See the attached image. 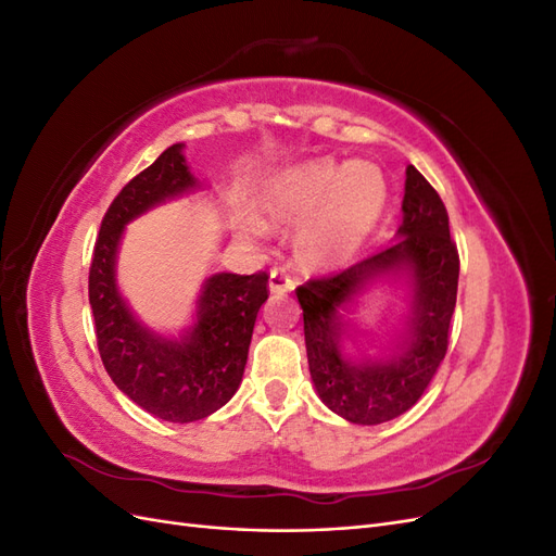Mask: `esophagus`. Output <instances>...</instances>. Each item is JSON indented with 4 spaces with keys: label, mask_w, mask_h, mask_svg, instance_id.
<instances>
[{
    "label": "esophagus",
    "mask_w": 556,
    "mask_h": 556,
    "mask_svg": "<svg viewBox=\"0 0 556 556\" xmlns=\"http://www.w3.org/2000/svg\"><path fill=\"white\" fill-rule=\"evenodd\" d=\"M268 290L271 294H288L294 290V280L282 271V268H274L271 276H268Z\"/></svg>",
    "instance_id": "obj_1"
}]
</instances>
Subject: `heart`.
I'll list each match as a JSON object with an SVG mask.
<instances>
[{"label":"heart","instance_id":"1","mask_svg":"<svg viewBox=\"0 0 556 556\" xmlns=\"http://www.w3.org/2000/svg\"><path fill=\"white\" fill-rule=\"evenodd\" d=\"M387 201V182L371 162L331 160L290 166L268 178L260 208L274 223H294V245L306 264L323 266L350 257L368 239ZM241 231L264 237L266 225L243 215Z\"/></svg>","mask_w":556,"mask_h":556}]
</instances>
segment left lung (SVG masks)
Wrapping results in <instances>:
<instances>
[{
	"label": "left lung",
	"instance_id": "obj_1",
	"mask_svg": "<svg viewBox=\"0 0 556 556\" xmlns=\"http://www.w3.org/2000/svg\"><path fill=\"white\" fill-rule=\"evenodd\" d=\"M394 241L339 274L296 288L304 311L308 368L319 401L352 425H382L410 410L447 352L457 304L459 255L443 201L413 164ZM378 281L407 285V313L378 356L356 345L349 315Z\"/></svg>",
	"mask_w": 556,
	"mask_h": 556
}]
</instances>
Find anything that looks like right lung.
I'll use <instances>...</instances> for the list:
<instances>
[{"label": "right lung", "instance_id": "right-lung-1", "mask_svg": "<svg viewBox=\"0 0 556 556\" xmlns=\"http://www.w3.org/2000/svg\"><path fill=\"white\" fill-rule=\"evenodd\" d=\"M174 143L131 178L109 206L90 266L99 355L117 390L166 422H197L220 410L243 380L255 319L268 299L264 271L213 274L201 285L192 325L166 336L143 325L117 288L125 227L150 208L204 188Z\"/></svg>", "mask_w": 556, "mask_h": 556}]
</instances>
